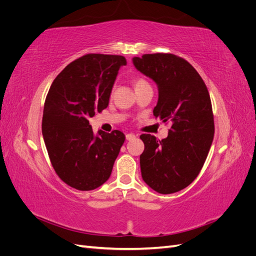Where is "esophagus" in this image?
Wrapping results in <instances>:
<instances>
[{
    "mask_svg": "<svg viewBox=\"0 0 256 256\" xmlns=\"http://www.w3.org/2000/svg\"><path fill=\"white\" fill-rule=\"evenodd\" d=\"M134 138H136V134H126V140L127 141H131V140H134Z\"/></svg>",
    "mask_w": 256,
    "mask_h": 256,
    "instance_id": "obj_1",
    "label": "esophagus"
}]
</instances>
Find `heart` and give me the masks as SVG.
<instances>
[{"instance_id":"obj_1","label":"heart","mask_w":256,"mask_h":256,"mask_svg":"<svg viewBox=\"0 0 256 256\" xmlns=\"http://www.w3.org/2000/svg\"><path fill=\"white\" fill-rule=\"evenodd\" d=\"M143 85H148V83H147L144 79H141V78H138L134 80V88H140V86H143Z\"/></svg>"}]
</instances>
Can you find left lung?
Returning <instances> with one entry per match:
<instances>
[{
	"label": "left lung",
	"mask_w": 256,
	"mask_h": 256,
	"mask_svg": "<svg viewBox=\"0 0 256 256\" xmlns=\"http://www.w3.org/2000/svg\"><path fill=\"white\" fill-rule=\"evenodd\" d=\"M132 63L157 84L154 118L172 124L161 141L140 136L145 146L140 156L142 178L161 194L175 193L196 180L210 150L214 134L210 97L196 69L174 54H144Z\"/></svg>",
	"instance_id": "1"
}]
</instances>
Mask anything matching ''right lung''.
Returning a JSON list of instances; mask_svg holds the SVG:
<instances>
[{
    "mask_svg": "<svg viewBox=\"0 0 256 256\" xmlns=\"http://www.w3.org/2000/svg\"><path fill=\"white\" fill-rule=\"evenodd\" d=\"M124 65L120 56L88 54L62 70L46 98L42 128L50 161L60 180L76 190H94L109 180L125 142L118 130L95 134L88 122L109 104Z\"/></svg>",
    "mask_w": 256,
    "mask_h": 256,
    "instance_id": "1",
    "label": "right lung"
}]
</instances>
